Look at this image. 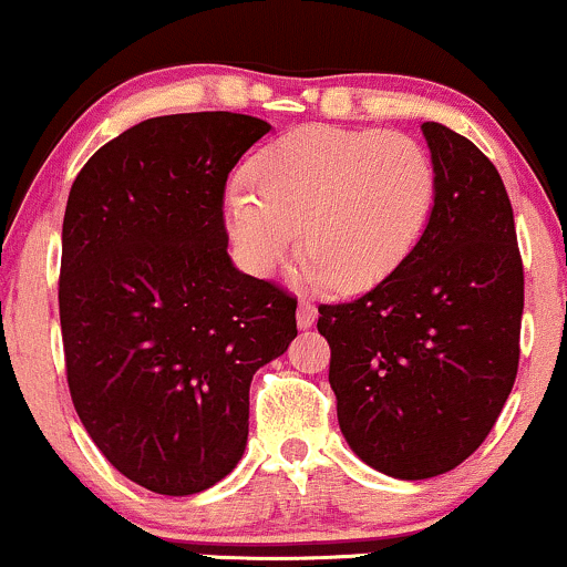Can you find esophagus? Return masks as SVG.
<instances>
[{"instance_id": "obj_1", "label": "esophagus", "mask_w": 567, "mask_h": 567, "mask_svg": "<svg viewBox=\"0 0 567 567\" xmlns=\"http://www.w3.org/2000/svg\"><path fill=\"white\" fill-rule=\"evenodd\" d=\"M316 306H310V302H300V308H297V327L300 330H310V327L316 324Z\"/></svg>"}]
</instances>
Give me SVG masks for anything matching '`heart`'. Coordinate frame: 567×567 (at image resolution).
<instances>
[{
    "label": "heart",
    "instance_id": "obj_1",
    "mask_svg": "<svg viewBox=\"0 0 567 567\" xmlns=\"http://www.w3.org/2000/svg\"><path fill=\"white\" fill-rule=\"evenodd\" d=\"M251 184L224 199L227 229L254 276L270 278L295 248L306 278L343 291L375 286L411 257L435 203L427 151L398 132L308 124L251 162Z\"/></svg>",
    "mask_w": 567,
    "mask_h": 567
}]
</instances>
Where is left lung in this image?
<instances>
[{"instance_id": "8db88e82", "label": "left lung", "mask_w": 567, "mask_h": 567, "mask_svg": "<svg viewBox=\"0 0 567 567\" xmlns=\"http://www.w3.org/2000/svg\"><path fill=\"white\" fill-rule=\"evenodd\" d=\"M422 135L435 169L422 240L368 295L319 308L340 432L364 465L403 481L454 471L495 427L525 308L501 173L437 121Z\"/></svg>"}]
</instances>
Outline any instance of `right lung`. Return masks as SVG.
<instances>
[{"instance_id": "obj_1", "label": "right lung", "mask_w": 567, "mask_h": 567, "mask_svg": "<svg viewBox=\"0 0 567 567\" xmlns=\"http://www.w3.org/2000/svg\"><path fill=\"white\" fill-rule=\"evenodd\" d=\"M270 132L240 113L140 121L78 173L62 227L66 383L107 462L159 495L235 471L248 389L297 334V300L227 254L224 186Z\"/></svg>"}]
</instances>
